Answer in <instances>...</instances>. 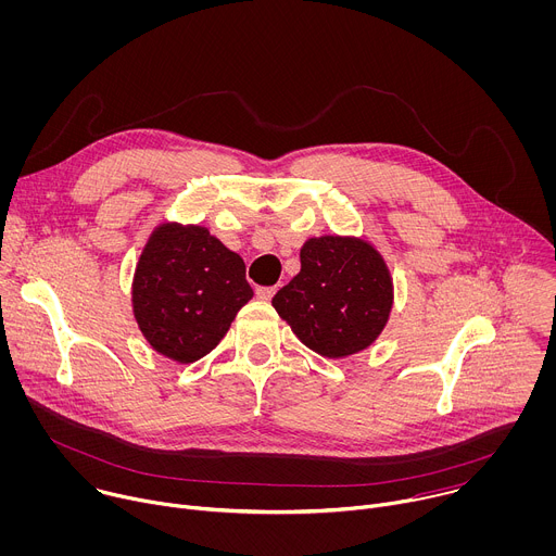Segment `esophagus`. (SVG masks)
I'll use <instances>...</instances> for the list:
<instances>
[{
    "mask_svg": "<svg viewBox=\"0 0 556 556\" xmlns=\"http://www.w3.org/2000/svg\"><path fill=\"white\" fill-rule=\"evenodd\" d=\"M275 292H277V288H275V286H262V288H257V290H255V294H257V299H260V301H270V299L275 296Z\"/></svg>",
    "mask_w": 556,
    "mask_h": 556,
    "instance_id": "1",
    "label": "esophagus"
}]
</instances>
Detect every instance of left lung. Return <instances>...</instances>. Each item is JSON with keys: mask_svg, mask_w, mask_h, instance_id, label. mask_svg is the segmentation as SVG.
I'll list each match as a JSON object with an SVG mask.
<instances>
[{"mask_svg": "<svg viewBox=\"0 0 556 556\" xmlns=\"http://www.w3.org/2000/svg\"><path fill=\"white\" fill-rule=\"evenodd\" d=\"M393 277L382 253L355 236L309 238L301 270L273 296L294 336L323 357L371 346L393 309Z\"/></svg>", "mask_w": 556, "mask_h": 556, "instance_id": "1", "label": "left lung"}]
</instances>
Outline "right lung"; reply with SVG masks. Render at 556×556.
Listing matches in <instances>:
<instances>
[{"label": "right lung", "instance_id": "right-lung-1", "mask_svg": "<svg viewBox=\"0 0 556 556\" xmlns=\"http://www.w3.org/2000/svg\"><path fill=\"white\" fill-rule=\"evenodd\" d=\"M132 314L163 357L190 364L207 355L253 299L244 260L207 227L161 223L132 275Z\"/></svg>", "mask_w": 556, "mask_h": 556}]
</instances>
